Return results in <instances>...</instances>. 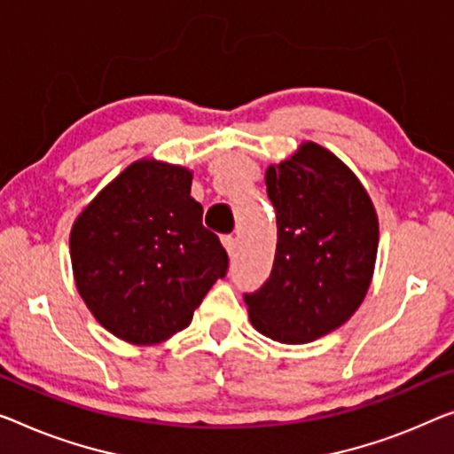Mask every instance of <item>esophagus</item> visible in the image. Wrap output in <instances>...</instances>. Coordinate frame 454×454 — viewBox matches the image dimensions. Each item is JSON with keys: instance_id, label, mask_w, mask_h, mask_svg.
Masks as SVG:
<instances>
[{"instance_id": "esophagus-1", "label": "esophagus", "mask_w": 454, "mask_h": 454, "mask_svg": "<svg viewBox=\"0 0 454 454\" xmlns=\"http://www.w3.org/2000/svg\"><path fill=\"white\" fill-rule=\"evenodd\" d=\"M222 245H224V248L228 250V254L232 256L236 253V248H239V242H236V239L232 234H226L222 236Z\"/></svg>"}]
</instances>
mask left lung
I'll use <instances>...</instances> for the list:
<instances>
[{"instance_id": "1", "label": "left lung", "mask_w": 454, "mask_h": 454, "mask_svg": "<svg viewBox=\"0 0 454 454\" xmlns=\"http://www.w3.org/2000/svg\"><path fill=\"white\" fill-rule=\"evenodd\" d=\"M275 207L273 270L245 294L248 317L277 342L333 333L361 306L373 279L379 222L355 173L316 142H303L265 173Z\"/></svg>"}]
</instances>
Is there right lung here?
<instances>
[{
	"mask_svg": "<svg viewBox=\"0 0 454 454\" xmlns=\"http://www.w3.org/2000/svg\"><path fill=\"white\" fill-rule=\"evenodd\" d=\"M192 171L142 159L79 214L71 262L79 295L107 333L159 344L192 324L228 270L220 239L201 224Z\"/></svg>",
	"mask_w": 454,
	"mask_h": 454,
	"instance_id": "1",
	"label": "right lung"
}]
</instances>
